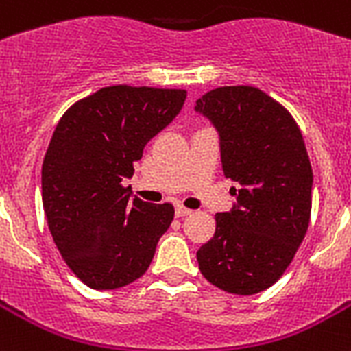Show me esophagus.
<instances>
[{"mask_svg":"<svg viewBox=\"0 0 351 351\" xmlns=\"http://www.w3.org/2000/svg\"><path fill=\"white\" fill-rule=\"evenodd\" d=\"M175 213H176V216H178V218H182V216H189L191 213H193V210L187 209V207H184V205H182V204H176Z\"/></svg>","mask_w":351,"mask_h":351,"instance_id":"esophagus-1","label":"esophagus"}]
</instances>
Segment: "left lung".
<instances>
[{"label": "left lung", "instance_id": "1", "mask_svg": "<svg viewBox=\"0 0 351 351\" xmlns=\"http://www.w3.org/2000/svg\"><path fill=\"white\" fill-rule=\"evenodd\" d=\"M220 131L221 164L238 182L236 207L215 216L196 258L210 285L252 295L285 274L312 213V166L290 111L254 86H221L196 101Z\"/></svg>", "mask_w": 351, "mask_h": 351}]
</instances>
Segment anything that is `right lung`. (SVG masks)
Wrapping results in <instances>:
<instances>
[{"instance_id": "add662e5", "label": "right lung", "mask_w": 351, "mask_h": 351, "mask_svg": "<svg viewBox=\"0 0 351 351\" xmlns=\"http://www.w3.org/2000/svg\"><path fill=\"white\" fill-rule=\"evenodd\" d=\"M185 97L167 88H101L68 108L53 131L43 160V209L57 250L90 289H121L146 274L175 218L171 204L131 200L122 180Z\"/></svg>"}]
</instances>
